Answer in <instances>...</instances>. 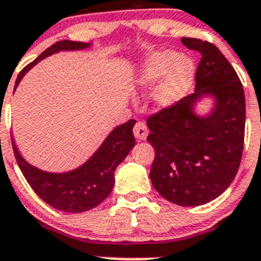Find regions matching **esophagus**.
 Returning <instances> with one entry per match:
<instances>
[{"instance_id": "obj_1", "label": "esophagus", "mask_w": 261, "mask_h": 261, "mask_svg": "<svg viewBox=\"0 0 261 261\" xmlns=\"http://www.w3.org/2000/svg\"><path fill=\"white\" fill-rule=\"evenodd\" d=\"M147 133H149V129H147L146 124L142 123V121L136 123L135 128H133V135H135V137L137 138L138 141H144V140H146Z\"/></svg>"}]
</instances>
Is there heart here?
<instances>
[{
	"instance_id": "b5f03b06",
	"label": "heart",
	"mask_w": 261,
	"mask_h": 261,
	"mask_svg": "<svg viewBox=\"0 0 261 261\" xmlns=\"http://www.w3.org/2000/svg\"><path fill=\"white\" fill-rule=\"evenodd\" d=\"M162 76L164 78L156 86L154 98L161 107H170L184 96L192 85V61L187 57H180L172 50L156 53L142 71L141 82L150 87Z\"/></svg>"
}]
</instances>
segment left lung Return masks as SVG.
<instances>
[{
	"label": "left lung",
	"mask_w": 261,
	"mask_h": 261,
	"mask_svg": "<svg viewBox=\"0 0 261 261\" xmlns=\"http://www.w3.org/2000/svg\"><path fill=\"white\" fill-rule=\"evenodd\" d=\"M201 55L195 93L147 119V141L155 151L150 180L159 195L180 206H199L221 195L234 180L244 144L246 100L237 71L206 40L181 38ZM209 93L216 99L206 118L193 115L192 105Z\"/></svg>",
	"instance_id": "left-lung-1"
}]
</instances>
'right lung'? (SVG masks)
<instances>
[{"mask_svg": "<svg viewBox=\"0 0 261 261\" xmlns=\"http://www.w3.org/2000/svg\"><path fill=\"white\" fill-rule=\"evenodd\" d=\"M87 47L89 44L84 41H57L20 70L15 81V87L23 75L44 57L62 49H84ZM135 123L136 120L132 119L115 128L98 151L82 167L66 174H49L29 165L18 153L14 141H11L14 155L27 183L43 201L57 211L82 213L98 206L112 191L115 170L135 146L132 130Z\"/></svg>", "mask_w": 261, "mask_h": 261, "instance_id": "obj_1", "label": "right lung"}]
</instances>
